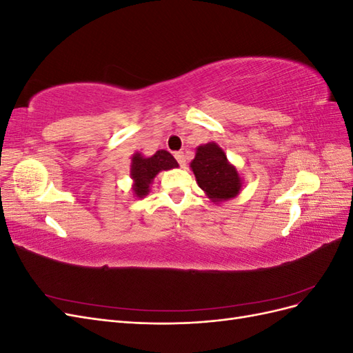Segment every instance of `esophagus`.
<instances>
[{
	"label": "esophagus",
	"instance_id": "34e87169",
	"mask_svg": "<svg viewBox=\"0 0 353 353\" xmlns=\"http://www.w3.org/2000/svg\"><path fill=\"white\" fill-rule=\"evenodd\" d=\"M175 159L178 160V163H179L181 168L185 166V156H184L183 152H176V153H175Z\"/></svg>",
	"mask_w": 353,
	"mask_h": 353
}]
</instances>
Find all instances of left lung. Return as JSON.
<instances>
[{"label":"left lung","mask_w":353,"mask_h":353,"mask_svg":"<svg viewBox=\"0 0 353 353\" xmlns=\"http://www.w3.org/2000/svg\"><path fill=\"white\" fill-rule=\"evenodd\" d=\"M199 187L213 203L234 199L241 190V178L225 152L216 143L199 145L196 157L190 163Z\"/></svg>","instance_id":"8db88e82"}]
</instances>
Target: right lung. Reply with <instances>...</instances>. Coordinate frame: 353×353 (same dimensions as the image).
Wrapping results in <instances>:
<instances>
[{"label":"right lung","mask_w":353,"mask_h":353,"mask_svg":"<svg viewBox=\"0 0 353 353\" xmlns=\"http://www.w3.org/2000/svg\"><path fill=\"white\" fill-rule=\"evenodd\" d=\"M174 168H178V162L166 150H157L150 157H144L141 153H135L131 159L134 196L138 199L145 197L150 193V184L160 170H169Z\"/></svg>","instance_id":"right-lung-1"}]
</instances>
